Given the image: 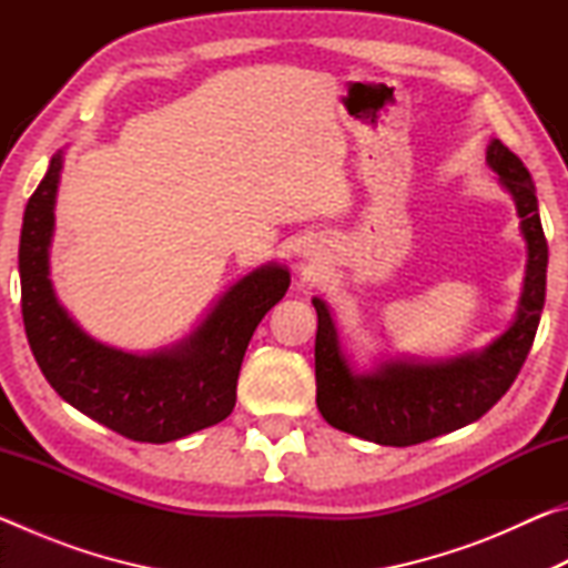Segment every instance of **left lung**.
<instances>
[{
  "label": "left lung",
  "instance_id": "obj_1",
  "mask_svg": "<svg viewBox=\"0 0 568 568\" xmlns=\"http://www.w3.org/2000/svg\"><path fill=\"white\" fill-rule=\"evenodd\" d=\"M486 162L511 195L526 240L524 291L514 323L480 351L446 361L383 358L371 371H355L328 303L313 297L318 313L315 403L333 428L381 446L423 444L478 420L511 388L541 321L549 245L524 162L501 140L488 142Z\"/></svg>",
  "mask_w": 568,
  "mask_h": 568
}]
</instances>
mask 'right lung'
<instances>
[{
  "instance_id": "right-lung-1",
  "label": "right lung",
  "mask_w": 568,
  "mask_h": 568,
  "mask_svg": "<svg viewBox=\"0 0 568 568\" xmlns=\"http://www.w3.org/2000/svg\"><path fill=\"white\" fill-rule=\"evenodd\" d=\"M62 150L24 210L19 237L22 318L34 361L60 398L140 444H168L225 420L257 323L285 295L291 273L267 263L240 277L185 338L152 353H128L82 328L50 281L54 203Z\"/></svg>"
}]
</instances>
